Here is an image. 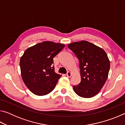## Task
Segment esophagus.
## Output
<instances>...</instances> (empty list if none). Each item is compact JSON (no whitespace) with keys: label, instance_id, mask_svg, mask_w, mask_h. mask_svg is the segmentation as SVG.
<instances>
[{"label":"esophagus","instance_id":"obj_1","mask_svg":"<svg viewBox=\"0 0 125 125\" xmlns=\"http://www.w3.org/2000/svg\"><path fill=\"white\" fill-rule=\"evenodd\" d=\"M66 75L68 77L70 78V77H71V75H72V73H71V72H67V74H66Z\"/></svg>","mask_w":125,"mask_h":125}]
</instances>
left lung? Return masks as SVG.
I'll return each instance as SVG.
<instances>
[{
	"instance_id": "1",
	"label": "left lung",
	"mask_w": 125,
	"mask_h": 125,
	"mask_svg": "<svg viewBox=\"0 0 125 125\" xmlns=\"http://www.w3.org/2000/svg\"><path fill=\"white\" fill-rule=\"evenodd\" d=\"M68 47L79 62L81 81L73 90L78 95L90 98L103 87L110 70V63L105 51L86 41L73 42Z\"/></svg>"
}]
</instances>
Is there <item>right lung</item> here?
<instances>
[{
    "instance_id": "obj_1",
    "label": "right lung",
    "mask_w": 125,
    "mask_h": 125,
    "mask_svg": "<svg viewBox=\"0 0 125 125\" xmlns=\"http://www.w3.org/2000/svg\"><path fill=\"white\" fill-rule=\"evenodd\" d=\"M64 46L63 44L45 41L27 48L21 57L22 80L34 94L45 95L54 89L61 75L55 73L53 58Z\"/></svg>"
}]
</instances>
